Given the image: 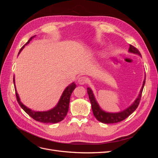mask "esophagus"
I'll return each mask as SVG.
<instances>
[{"label": "esophagus", "mask_w": 158, "mask_h": 158, "mask_svg": "<svg viewBox=\"0 0 158 158\" xmlns=\"http://www.w3.org/2000/svg\"><path fill=\"white\" fill-rule=\"evenodd\" d=\"M88 82V79L85 76H81L78 80V82L80 85H84V84H86Z\"/></svg>", "instance_id": "34e87169"}]
</instances>
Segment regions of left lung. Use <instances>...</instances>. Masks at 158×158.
Masks as SVG:
<instances>
[{
    "label": "left lung",
    "instance_id": "1",
    "mask_svg": "<svg viewBox=\"0 0 158 158\" xmlns=\"http://www.w3.org/2000/svg\"><path fill=\"white\" fill-rule=\"evenodd\" d=\"M128 52H131V53L138 55L142 57L139 51L131 45H130ZM145 81H146V74H145L144 80L143 81L142 86L141 88L139 94H138V97L135 100V102H134L130 106L128 107L125 110L117 113H110V112L105 111L104 110H103L101 107H100L99 105L96 101V99H95V95L93 93V91L92 90V89L89 87L87 88L88 94L89 96V99L90 100L91 105H92V111L95 117L96 118L97 120L99 121V122L106 123V124L116 123H118L125 120L126 118H127L129 115H130V114H131L134 111H135L136 108L138 107V105H139L142 90H143V88H144V84H145Z\"/></svg>",
    "mask_w": 158,
    "mask_h": 158
}]
</instances>
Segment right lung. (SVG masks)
Listing matches in <instances>:
<instances>
[{
  "label": "right lung",
  "mask_w": 158,
  "mask_h": 158,
  "mask_svg": "<svg viewBox=\"0 0 158 158\" xmlns=\"http://www.w3.org/2000/svg\"><path fill=\"white\" fill-rule=\"evenodd\" d=\"M35 37V35H33L31 38H30V40H28V41L22 47L20 51H19L18 55L20 53L22 49L24 48L25 45L29 44L30 41ZM13 79L18 103L22 108V109H23V111H24L27 114H29V115L34 119V120L44 123H56L63 121L64 117L66 116L69 111L70 95L76 87V85L74 82L71 83L65 88V89L63 91V94H62V95L60 96L59 102L57 103V104L53 108L45 111H36L28 108L25 106V105H23L21 102L20 97H19V95L16 88L14 76Z\"/></svg>",
  "instance_id": "obj_1"
}]
</instances>
